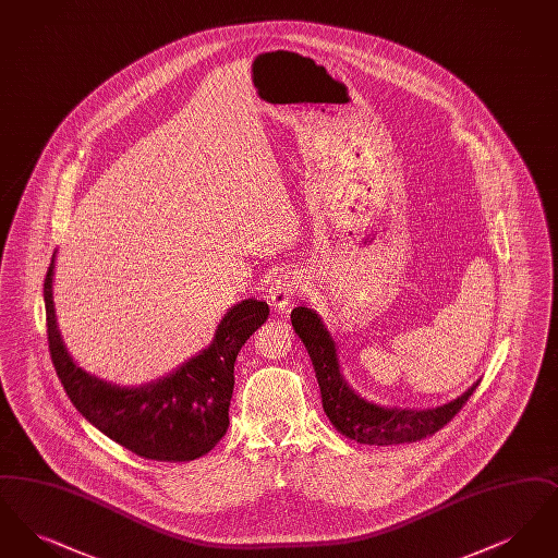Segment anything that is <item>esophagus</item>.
Instances as JSON below:
<instances>
[{"mask_svg": "<svg viewBox=\"0 0 558 558\" xmlns=\"http://www.w3.org/2000/svg\"><path fill=\"white\" fill-rule=\"evenodd\" d=\"M301 291V282L299 276H294L292 271H278L267 287V301L271 307L276 310H287L292 299L296 296V292Z\"/></svg>", "mask_w": 558, "mask_h": 558, "instance_id": "esophagus-1", "label": "esophagus"}]
</instances>
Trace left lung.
<instances>
[{"label": "left lung", "instance_id": "left-lung-1", "mask_svg": "<svg viewBox=\"0 0 558 558\" xmlns=\"http://www.w3.org/2000/svg\"><path fill=\"white\" fill-rule=\"evenodd\" d=\"M292 328L307 349L314 371L318 376L322 405L326 416L339 433L366 446H393L421 441L435 435L450 423L462 410L466 399L477 389L478 380L450 403L428 410L385 408L360 398L343 378L339 368L337 347L322 324L318 314L307 307H294L291 314Z\"/></svg>", "mask_w": 558, "mask_h": 558}]
</instances>
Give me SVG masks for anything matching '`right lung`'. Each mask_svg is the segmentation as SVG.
<instances>
[{"instance_id":"obj_1","label":"right lung","mask_w":558,"mask_h":558,"mask_svg":"<svg viewBox=\"0 0 558 558\" xmlns=\"http://www.w3.org/2000/svg\"><path fill=\"white\" fill-rule=\"evenodd\" d=\"M53 257L44 282L48 343L56 374L81 416L148 460L186 462L211 451L230 425L236 355L269 316L266 301L236 303L219 322L211 345L173 374L144 387H117L80 368L62 343L53 312Z\"/></svg>"}]
</instances>
